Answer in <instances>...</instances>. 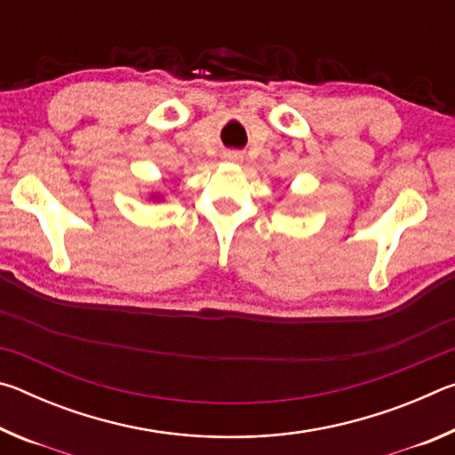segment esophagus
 <instances>
[{"label": "esophagus", "mask_w": 455, "mask_h": 455, "mask_svg": "<svg viewBox=\"0 0 455 455\" xmlns=\"http://www.w3.org/2000/svg\"><path fill=\"white\" fill-rule=\"evenodd\" d=\"M222 158L228 160V163H238V160H243V154L238 150H227L222 154Z\"/></svg>", "instance_id": "34e87169"}]
</instances>
